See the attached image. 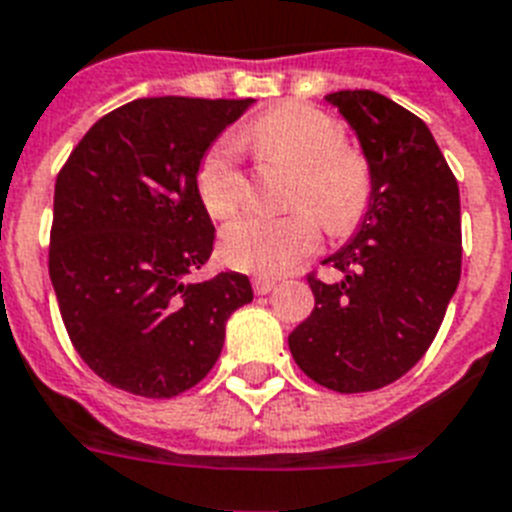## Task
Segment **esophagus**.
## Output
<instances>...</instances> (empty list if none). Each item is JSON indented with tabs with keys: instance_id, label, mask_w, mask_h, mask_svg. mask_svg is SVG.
I'll return each instance as SVG.
<instances>
[{
	"instance_id": "1",
	"label": "esophagus",
	"mask_w": 512,
	"mask_h": 512,
	"mask_svg": "<svg viewBox=\"0 0 512 512\" xmlns=\"http://www.w3.org/2000/svg\"><path fill=\"white\" fill-rule=\"evenodd\" d=\"M274 285H277V282L269 280V277H256V280H253V290H256V295L272 293Z\"/></svg>"
}]
</instances>
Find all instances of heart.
Returning <instances> with one entry per match:
<instances>
[{
  "label": "heart",
  "instance_id": "obj_1",
  "mask_svg": "<svg viewBox=\"0 0 512 512\" xmlns=\"http://www.w3.org/2000/svg\"><path fill=\"white\" fill-rule=\"evenodd\" d=\"M238 141L261 162L293 167L287 204L293 214L261 217L246 214L222 232V259L240 272L277 277L290 272L319 246V225L345 232L356 225L369 206V164L342 143L335 117L308 104H282L261 114L238 133ZM198 196L214 219L238 211L246 196V177L240 170L238 146L214 143L198 167Z\"/></svg>",
  "mask_w": 512,
  "mask_h": 512
}]
</instances>
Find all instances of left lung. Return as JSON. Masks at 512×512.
I'll list each match as a JSON object with an SVG mask.
<instances>
[{"label":"left lung","instance_id":"8db88e82","mask_svg":"<svg viewBox=\"0 0 512 512\" xmlns=\"http://www.w3.org/2000/svg\"><path fill=\"white\" fill-rule=\"evenodd\" d=\"M327 104L356 133L371 172L353 238L308 277L314 311L290 332L306 377L335 392H371L411 371L432 345L460 282V193L424 120L377 91H337Z\"/></svg>","mask_w":512,"mask_h":512}]
</instances>
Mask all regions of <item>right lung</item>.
Masks as SVG:
<instances>
[{"label":"right lung","instance_id":"right-lung-1","mask_svg":"<svg viewBox=\"0 0 512 512\" xmlns=\"http://www.w3.org/2000/svg\"><path fill=\"white\" fill-rule=\"evenodd\" d=\"M253 99H135L83 135L54 185L49 277L80 358L141 398L190 390L217 363L246 274L193 282L214 251L198 167Z\"/></svg>","mask_w":512,"mask_h":512}]
</instances>
